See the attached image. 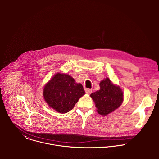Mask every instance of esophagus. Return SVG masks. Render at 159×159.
I'll return each mask as SVG.
<instances>
[{"mask_svg":"<svg viewBox=\"0 0 159 159\" xmlns=\"http://www.w3.org/2000/svg\"><path fill=\"white\" fill-rule=\"evenodd\" d=\"M85 91H86V93H88V94H91V93H92V89H85Z\"/></svg>","mask_w":159,"mask_h":159,"instance_id":"esophagus-1","label":"esophagus"}]
</instances>
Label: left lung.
Wrapping results in <instances>:
<instances>
[{
    "label": "left lung",
    "instance_id": "1",
    "mask_svg": "<svg viewBox=\"0 0 159 159\" xmlns=\"http://www.w3.org/2000/svg\"><path fill=\"white\" fill-rule=\"evenodd\" d=\"M100 89L93 92L91 97L98 113L106 116L118 108L122 103L124 94L119 86L114 84L108 78L100 83Z\"/></svg>",
    "mask_w": 159,
    "mask_h": 159
}]
</instances>
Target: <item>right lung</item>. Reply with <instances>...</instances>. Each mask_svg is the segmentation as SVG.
I'll list each match as a JSON object with an SVG mask.
<instances>
[{
  "mask_svg": "<svg viewBox=\"0 0 159 159\" xmlns=\"http://www.w3.org/2000/svg\"><path fill=\"white\" fill-rule=\"evenodd\" d=\"M85 91L69 75L57 73L46 84L43 95L47 104L59 113L71 110Z\"/></svg>",
  "mask_w": 159,
  "mask_h": 159,
  "instance_id": "1",
  "label": "right lung"
}]
</instances>
